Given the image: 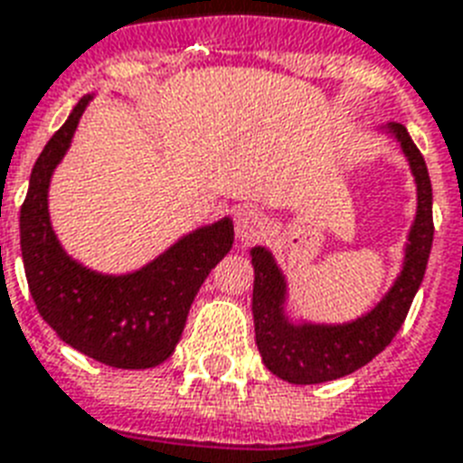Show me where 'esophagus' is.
<instances>
[{"mask_svg":"<svg viewBox=\"0 0 463 463\" xmlns=\"http://www.w3.org/2000/svg\"><path fill=\"white\" fill-rule=\"evenodd\" d=\"M267 216L257 209H242L238 216H235V235H238L240 242H245V245L264 238V235H267Z\"/></svg>","mask_w":463,"mask_h":463,"instance_id":"1","label":"esophagus"}]
</instances>
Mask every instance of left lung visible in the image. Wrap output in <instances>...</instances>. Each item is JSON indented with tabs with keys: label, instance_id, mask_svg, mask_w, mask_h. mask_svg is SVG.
I'll return each instance as SVG.
<instances>
[{
	"label": "left lung",
	"instance_id": "left-lung-1",
	"mask_svg": "<svg viewBox=\"0 0 463 463\" xmlns=\"http://www.w3.org/2000/svg\"><path fill=\"white\" fill-rule=\"evenodd\" d=\"M380 134L394 139L409 163L416 182V216L406 232L402 269L373 307L348 322H312L305 317H293L288 309V279L274 252L264 245L250 250L254 269L252 317L257 348L264 365L290 384H322L367 365L402 329L423 283L435 232L430 175L406 127L389 122L380 127Z\"/></svg>",
	"mask_w": 463,
	"mask_h": 463
}]
</instances>
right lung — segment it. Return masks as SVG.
Returning <instances> with one entry per match:
<instances>
[{
	"instance_id": "right-lung-1",
	"label": "right lung",
	"mask_w": 463,
	"mask_h": 463,
	"mask_svg": "<svg viewBox=\"0 0 463 463\" xmlns=\"http://www.w3.org/2000/svg\"><path fill=\"white\" fill-rule=\"evenodd\" d=\"M93 98L74 105L33 165L21 206L25 279L40 317L64 344L103 365L144 370L173 355L196 293L231 252L235 232L231 216L199 225L127 274H103L74 260L52 228L50 182Z\"/></svg>"
}]
</instances>
